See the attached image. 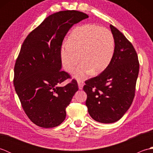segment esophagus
Returning a JSON list of instances; mask_svg holds the SVG:
<instances>
[{"label": "esophagus", "instance_id": "esophagus-1", "mask_svg": "<svg viewBox=\"0 0 153 153\" xmlns=\"http://www.w3.org/2000/svg\"><path fill=\"white\" fill-rule=\"evenodd\" d=\"M77 83H78L79 89H83V87L84 85L83 82H82V81H80V80H77Z\"/></svg>", "mask_w": 153, "mask_h": 153}]
</instances>
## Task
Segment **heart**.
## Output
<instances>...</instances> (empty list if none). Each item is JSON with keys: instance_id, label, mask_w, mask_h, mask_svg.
<instances>
[{"instance_id": "1", "label": "heart", "mask_w": 153, "mask_h": 153, "mask_svg": "<svg viewBox=\"0 0 153 153\" xmlns=\"http://www.w3.org/2000/svg\"><path fill=\"white\" fill-rule=\"evenodd\" d=\"M114 39L108 29L94 24H85L74 29L67 44L60 52L64 69L71 72L82 62L74 76L82 80L91 74L102 72L109 66L114 54Z\"/></svg>"}]
</instances>
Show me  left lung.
<instances>
[{"label": "left lung", "mask_w": 153, "mask_h": 153, "mask_svg": "<svg viewBox=\"0 0 153 153\" xmlns=\"http://www.w3.org/2000/svg\"><path fill=\"white\" fill-rule=\"evenodd\" d=\"M114 39V54L102 72L85 82V105L95 121L117 122L128 111L134 100L139 63L132 44L118 29L110 25Z\"/></svg>", "instance_id": "obj_1"}]
</instances>
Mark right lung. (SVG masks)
Masks as SVG:
<instances>
[{"label":"right lung","instance_id":"obj_1","mask_svg":"<svg viewBox=\"0 0 153 153\" xmlns=\"http://www.w3.org/2000/svg\"><path fill=\"white\" fill-rule=\"evenodd\" d=\"M89 16L77 10L54 13L29 34L14 66V85L22 108L31 121L41 128L61 124L66 107L78 91L75 79L59 84L70 76L62 71L60 52L68 31Z\"/></svg>","mask_w":153,"mask_h":153}]
</instances>
